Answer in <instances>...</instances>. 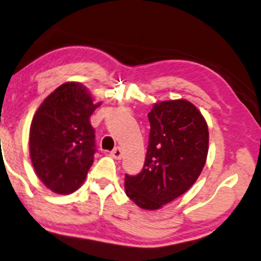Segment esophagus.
I'll return each instance as SVG.
<instances>
[{
  "mask_svg": "<svg viewBox=\"0 0 261 261\" xmlns=\"http://www.w3.org/2000/svg\"><path fill=\"white\" fill-rule=\"evenodd\" d=\"M121 155H122V152H121V149L119 148V147H117V148H114L111 152V156H113V158L114 159H121Z\"/></svg>",
  "mask_w": 261,
  "mask_h": 261,
  "instance_id": "obj_1",
  "label": "esophagus"
}]
</instances>
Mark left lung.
Listing matches in <instances>:
<instances>
[{"label":"left lung","mask_w":261,"mask_h":261,"mask_svg":"<svg viewBox=\"0 0 261 261\" xmlns=\"http://www.w3.org/2000/svg\"><path fill=\"white\" fill-rule=\"evenodd\" d=\"M149 142L142 171L125 175V193L141 209L156 210L190 190L206 162L205 119L187 99L156 102L148 113Z\"/></svg>","instance_id":"8db88e82"}]
</instances>
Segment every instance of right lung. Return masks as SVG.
<instances>
[{"label":"right lung","instance_id":"right-lung-1","mask_svg":"<svg viewBox=\"0 0 261 261\" xmlns=\"http://www.w3.org/2000/svg\"><path fill=\"white\" fill-rule=\"evenodd\" d=\"M100 103L93 102L83 84L70 81L47 96L34 115L31 164L52 192L70 194L84 184L96 150L90 117Z\"/></svg>","mask_w":261,"mask_h":261}]
</instances>
